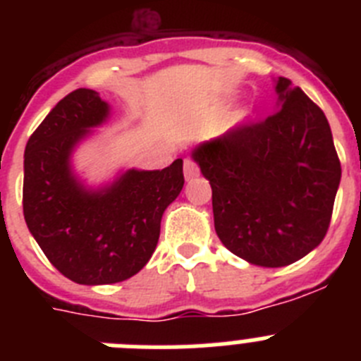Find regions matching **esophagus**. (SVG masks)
Returning a JSON list of instances; mask_svg holds the SVG:
<instances>
[{"mask_svg": "<svg viewBox=\"0 0 361 361\" xmlns=\"http://www.w3.org/2000/svg\"><path fill=\"white\" fill-rule=\"evenodd\" d=\"M197 175H199V166H197V162L193 159H186L184 161V177H186V180L195 178Z\"/></svg>", "mask_w": 361, "mask_h": 361, "instance_id": "1", "label": "esophagus"}]
</instances>
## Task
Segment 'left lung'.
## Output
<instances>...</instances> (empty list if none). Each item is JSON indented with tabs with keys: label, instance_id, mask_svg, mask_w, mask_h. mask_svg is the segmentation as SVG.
<instances>
[{
	"label": "left lung",
	"instance_id": "8db88e82",
	"mask_svg": "<svg viewBox=\"0 0 361 361\" xmlns=\"http://www.w3.org/2000/svg\"><path fill=\"white\" fill-rule=\"evenodd\" d=\"M279 110L240 124L191 153L212 184L215 231L233 255L283 267L329 229L342 166L320 106L286 78Z\"/></svg>",
	"mask_w": 361,
	"mask_h": 361
}]
</instances>
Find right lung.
<instances>
[{
  "label": "right lung",
  "mask_w": 361,
  "mask_h": 361,
  "mask_svg": "<svg viewBox=\"0 0 361 361\" xmlns=\"http://www.w3.org/2000/svg\"><path fill=\"white\" fill-rule=\"evenodd\" d=\"M108 114L97 92L78 88L50 110L25 148L28 231L61 275L85 286L137 275L157 247L162 213L184 186L177 159L164 170H128L110 186L86 190L70 157Z\"/></svg>",
  "instance_id": "add662e5"
}]
</instances>
